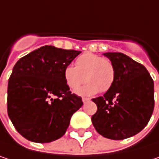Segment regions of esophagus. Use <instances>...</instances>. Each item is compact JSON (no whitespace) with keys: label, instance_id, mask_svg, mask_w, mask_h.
<instances>
[{"label":"esophagus","instance_id":"34e87169","mask_svg":"<svg viewBox=\"0 0 159 159\" xmlns=\"http://www.w3.org/2000/svg\"><path fill=\"white\" fill-rule=\"evenodd\" d=\"M90 99L89 98H82V101H83V103H86V102H89Z\"/></svg>","mask_w":159,"mask_h":159}]
</instances>
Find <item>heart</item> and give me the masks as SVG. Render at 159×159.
<instances>
[{
    "label": "heart",
    "mask_w": 159,
    "mask_h": 159,
    "mask_svg": "<svg viewBox=\"0 0 159 159\" xmlns=\"http://www.w3.org/2000/svg\"><path fill=\"white\" fill-rule=\"evenodd\" d=\"M65 82L71 89H77L84 82L89 83L77 90L80 95H93L99 90H108L115 81L116 69L113 62L91 52L79 56L75 66L68 65L63 71Z\"/></svg>",
    "instance_id": "obj_1"
}]
</instances>
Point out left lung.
<instances>
[{
	"label": "left lung",
	"instance_id": "left-lung-1",
	"mask_svg": "<svg viewBox=\"0 0 159 159\" xmlns=\"http://www.w3.org/2000/svg\"><path fill=\"white\" fill-rule=\"evenodd\" d=\"M116 78L102 97L92 98L98 107L91 117L101 136L121 140L138 134L148 125L154 110V81L147 69L120 52H106Z\"/></svg>",
	"mask_w": 159,
	"mask_h": 159
}]
</instances>
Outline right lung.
Here are the masks:
<instances>
[{
	"mask_svg": "<svg viewBox=\"0 0 159 159\" xmlns=\"http://www.w3.org/2000/svg\"><path fill=\"white\" fill-rule=\"evenodd\" d=\"M80 52L46 45L14 65L8 81V116L26 139L49 143L61 138L83 105L63 77L65 67Z\"/></svg>",
	"mask_w": 159,
	"mask_h": 159,
	"instance_id": "obj_1",
	"label": "right lung"
}]
</instances>
